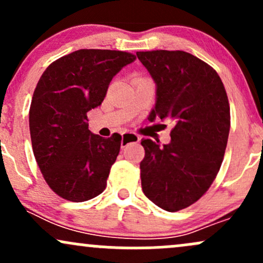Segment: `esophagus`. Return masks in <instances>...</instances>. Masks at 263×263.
I'll use <instances>...</instances> for the list:
<instances>
[{"label": "esophagus", "mask_w": 263, "mask_h": 263, "mask_svg": "<svg viewBox=\"0 0 263 263\" xmlns=\"http://www.w3.org/2000/svg\"><path fill=\"white\" fill-rule=\"evenodd\" d=\"M140 140H141L140 136L132 134V132H126V134H122L121 147L123 148V147L127 146L129 143H137V142H140Z\"/></svg>", "instance_id": "1"}]
</instances>
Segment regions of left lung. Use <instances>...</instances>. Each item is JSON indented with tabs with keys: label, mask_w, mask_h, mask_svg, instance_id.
Here are the masks:
<instances>
[{
	"label": "left lung",
	"mask_w": 263,
	"mask_h": 263,
	"mask_svg": "<svg viewBox=\"0 0 263 263\" xmlns=\"http://www.w3.org/2000/svg\"><path fill=\"white\" fill-rule=\"evenodd\" d=\"M136 54L156 83L148 120L176 123L168 144L141 141L142 190L163 210H182L203 197L220 170L230 131L228 95L218 73L190 53Z\"/></svg>",
	"instance_id": "left-lung-1"
}]
</instances>
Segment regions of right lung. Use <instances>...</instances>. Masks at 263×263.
<instances>
[{"label": "right lung", "mask_w": 263, "mask_h": 263, "mask_svg": "<svg viewBox=\"0 0 263 263\" xmlns=\"http://www.w3.org/2000/svg\"><path fill=\"white\" fill-rule=\"evenodd\" d=\"M135 60L120 50L80 49L42 74L29 108L32 148L45 182L63 199L80 203L106 188L121 136L93 135L87 112L100 106L112 78Z\"/></svg>", "instance_id": "right-lung-1"}]
</instances>
